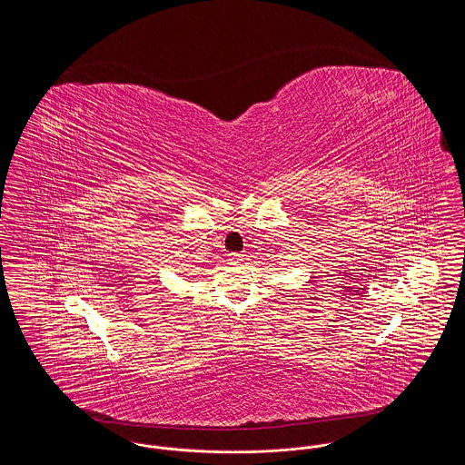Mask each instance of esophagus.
Segmentation results:
<instances>
[{"label":"esophagus","mask_w":465,"mask_h":465,"mask_svg":"<svg viewBox=\"0 0 465 465\" xmlns=\"http://www.w3.org/2000/svg\"><path fill=\"white\" fill-rule=\"evenodd\" d=\"M228 262H230V265H241L243 262V254H241V252H230L228 254Z\"/></svg>","instance_id":"1"}]
</instances>
